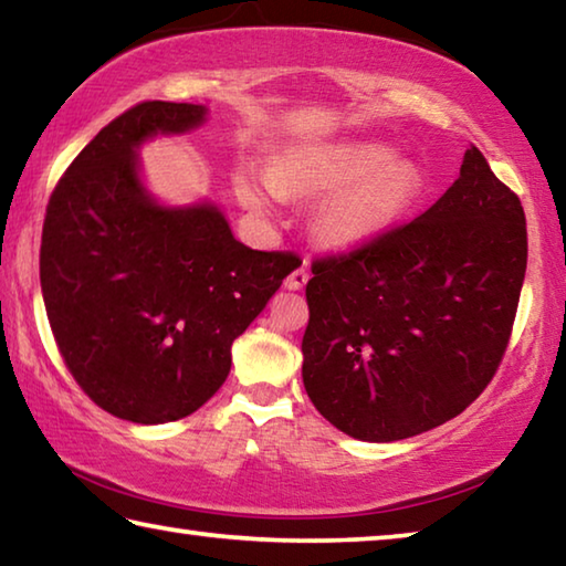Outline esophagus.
Returning <instances> with one entry per match:
<instances>
[{"mask_svg":"<svg viewBox=\"0 0 566 566\" xmlns=\"http://www.w3.org/2000/svg\"><path fill=\"white\" fill-rule=\"evenodd\" d=\"M310 282V266H306V262L304 264H300L296 266V270L286 276V290H302V286Z\"/></svg>","mask_w":566,"mask_h":566,"instance_id":"esophagus-1","label":"esophagus"}]
</instances>
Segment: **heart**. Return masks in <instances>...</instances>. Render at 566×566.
Segmentation results:
<instances>
[{
	"label": "heart",
	"instance_id": "heart-1",
	"mask_svg": "<svg viewBox=\"0 0 566 566\" xmlns=\"http://www.w3.org/2000/svg\"><path fill=\"white\" fill-rule=\"evenodd\" d=\"M284 195H334L317 214V232L332 247H359L385 234L405 217L421 191L415 165L391 157L381 145H339L304 149L274 169V179L247 175L239 197L252 209H266Z\"/></svg>",
	"mask_w": 566,
	"mask_h": 566
}]
</instances>
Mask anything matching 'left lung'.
Returning <instances> with one entry per match:
<instances>
[{
    "label": "left lung",
    "instance_id": "left-lung-1",
    "mask_svg": "<svg viewBox=\"0 0 566 566\" xmlns=\"http://www.w3.org/2000/svg\"><path fill=\"white\" fill-rule=\"evenodd\" d=\"M524 272L520 197L467 149L424 214L312 262L302 339L312 405L364 442L462 415L500 369Z\"/></svg>",
    "mask_w": 566,
    "mask_h": 566
}]
</instances>
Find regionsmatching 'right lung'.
<instances>
[{"label":"right lung","mask_w":566,"mask_h":566,"mask_svg":"<svg viewBox=\"0 0 566 566\" xmlns=\"http://www.w3.org/2000/svg\"><path fill=\"white\" fill-rule=\"evenodd\" d=\"M205 114L134 104L74 157L44 214L40 282L56 347L94 405L137 424L214 397L232 342L294 270L292 252L237 242L217 207L165 209L142 187L134 149Z\"/></svg>","instance_id":"add662e5"}]
</instances>
